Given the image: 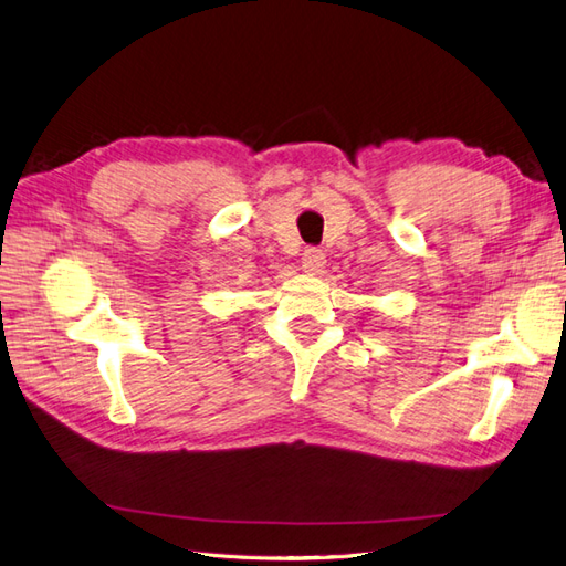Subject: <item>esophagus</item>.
Returning <instances> with one entry per match:
<instances>
[{"mask_svg":"<svg viewBox=\"0 0 566 566\" xmlns=\"http://www.w3.org/2000/svg\"><path fill=\"white\" fill-rule=\"evenodd\" d=\"M324 263H326V259H324V254H322V249H315V247L305 249L303 266H305V271H307L310 275H319L322 269H324Z\"/></svg>","mask_w":566,"mask_h":566,"instance_id":"34e87169","label":"esophagus"}]
</instances>
